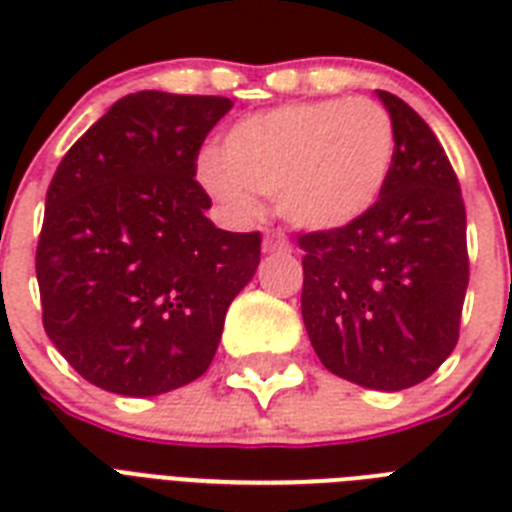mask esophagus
Segmentation results:
<instances>
[{"mask_svg": "<svg viewBox=\"0 0 512 512\" xmlns=\"http://www.w3.org/2000/svg\"><path fill=\"white\" fill-rule=\"evenodd\" d=\"M289 249H292V244L284 233L268 231L263 236V252H289Z\"/></svg>", "mask_w": 512, "mask_h": 512, "instance_id": "1", "label": "esophagus"}]
</instances>
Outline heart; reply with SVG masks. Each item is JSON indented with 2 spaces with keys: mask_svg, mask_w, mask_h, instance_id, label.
<instances>
[{
  "mask_svg": "<svg viewBox=\"0 0 512 512\" xmlns=\"http://www.w3.org/2000/svg\"><path fill=\"white\" fill-rule=\"evenodd\" d=\"M393 154L396 130L377 100H300L233 124L220 159L199 162V183L233 215H252L265 196L295 228L337 231L377 204Z\"/></svg>",
  "mask_w": 512,
  "mask_h": 512,
  "instance_id": "b5f03b06",
  "label": "heart"
}]
</instances>
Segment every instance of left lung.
<instances>
[{"mask_svg": "<svg viewBox=\"0 0 512 512\" xmlns=\"http://www.w3.org/2000/svg\"><path fill=\"white\" fill-rule=\"evenodd\" d=\"M396 130L388 185L364 217L300 233L303 321L321 364L372 390L428 380L460 337L468 241L460 183L425 119L377 90Z\"/></svg>", "mask_w": 512, "mask_h": 512, "instance_id": "8db88e82", "label": "left lung"}]
</instances>
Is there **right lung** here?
I'll list each match as a JSON object with an SVG mask.
<instances>
[{"mask_svg":"<svg viewBox=\"0 0 512 512\" xmlns=\"http://www.w3.org/2000/svg\"><path fill=\"white\" fill-rule=\"evenodd\" d=\"M233 103L143 90L116 100L58 164L36 281L44 332L84 380L159 396L199 380L260 265V233L215 228L196 183Z\"/></svg>","mask_w":512,"mask_h":512,"instance_id":"right-lung-1","label":"right lung"}]
</instances>
